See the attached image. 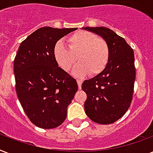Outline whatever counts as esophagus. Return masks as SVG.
<instances>
[{
  "instance_id": "1",
  "label": "esophagus",
  "mask_w": 153,
  "mask_h": 153,
  "mask_svg": "<svg viewBox=\"0 0 153 153\" xmlns=\"http://www.w3.org/2000/svg\"><path fill=\"white\" fill-rule=\"evenodd\" d=\"M77 83H78V86H79V89H81L82 88V80H81V79L77 80Z\"/></svg>"
}]
</instances>
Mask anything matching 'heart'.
Here are the masks:
<instances>
[{
  "label": "heart",
  "instance_id": "1",
  "mask_svg": "<svg viewBox=\"0 0 153 153\" xmlns=\"http://www.w3.org/2000/svg\"><path fill=\"white\" fill-rule=\"evenodd\" d=\"M68 46L62 41H58L54 46L53 55L58 65L65 71H69L76 62L72 74L82 77L87 74H100L109 63L110 49L109 44L88 31H79L67 39Z\"/></svg>",
  "mask_w": 153,
  "mask_h": 153
}]
</instances>
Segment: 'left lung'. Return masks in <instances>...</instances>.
<instances>
[{
	"label": "left lung",
	"mask_w": 153,
	"mask_h": 153,
	"mask_svg": "<svg viewBox=\"0 0 153 153\" xmlns=\"http://www.w3.org/2000/svg\"><path fill=\"white\" fill-rule=\"evenodd\" d=\"M100 36L109 44V63L100 74L82 85L87 95L84 108L93 121L112 124L128 110L132 102L136 79L134 53L124 38L105 27H82Z\"/></svg>",
	"instance_id": "left-lung-1"
}]
</instances>
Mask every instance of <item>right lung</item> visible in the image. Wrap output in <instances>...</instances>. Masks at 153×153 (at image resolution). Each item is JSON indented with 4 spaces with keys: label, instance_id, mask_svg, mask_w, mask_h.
<instances>
[{
    "label": "right lung",
    "instance_id": "1",
    "mask_svg": "<svg viewBox=\"0 0 153 153\" xmlns=\"http://www.w3.org/2000/svg\"><path fill=\"white\" fill-rule=\"evenodd\" d=\"M77 28L40 27L20 44L14 59L16 91L24 111L42 128L59 126L78 91L76 80L55 60L53 49Z\"/></svg>",
    "mask_w": 153,
    "mask_h": 153
}]
</instances>
